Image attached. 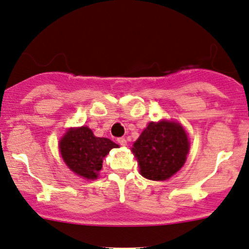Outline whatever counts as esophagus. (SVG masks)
Masks as SVG:
<instances>
[{
	"label": "esophagus",
	"instance_id": "esophagus-1",
	"mask_svg": "<svg viewBox=\"0 0 249 249\" xmlns=\"http://www.w3.org/2000/svg\"><path fill=\"white\" fill-rule=\"evenodd\" d=\"M117 141H118V143H119L120 145H123V146L126 145V140H125L124 137H119Z\"/></svg>",
	"mask_w": 249,
	"mask_h": 249
}]
</instances>
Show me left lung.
<instances>
[{
  "instance_id": "left-lung-1",
  "label": "left lung",
  "mask_w": 249,
  "mask_h": 249,
  "mask_svg": "<svg viewBox=\"0 0 249 249\" xmlns=\"http://www.w3.org/2000/svg\"><path fill=\"white\" fill-rule=\"evenodd\" d=\"M190 148L182 126L174 122L150 123L132 148L146 179L167 180L184 166Z\"/></svg>"
}]
</instances>
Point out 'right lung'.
<instances>
[{
  "label": "right lung",
  "instance_id": "1",
  "mask_svg": "<svg viewBox=\"0 0 249 249\" xmlns=\"http://www.w3.org/2000/svg\"><path fill=\"white\" fill-rule=\"evenodd\" d=\"M117 146L108 138L95 137L87 126L70 129L59 143L67 166L86 179H96L103 168V159Z\"/></svg>",
  "mask_w": 249,
  "mask_h": 249
}]
</instances>
